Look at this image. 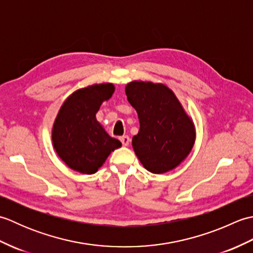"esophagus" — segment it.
Segmentation results:
<instances>
[{
  "label": "esophagus",
  "mask_w": 253,
  "mask_h": 253,
  "mask_svg": "<svg viewBox=\"0 0 253 253\" xmlns=\"http://www.w3.org/2000/svg\"><path fill=\"white\" fill-rule=\"evenodd\" d=\"M120 140L122 141V143H123V146H125V147H127L128 144H129V142H130V138L128 137V136H123V137H121L120 138Z\"/></svg>",
  "instance_id": "obj_1"
}]
</instances>
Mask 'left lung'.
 Returning <instances> with one entry per match:
<instances>
[{
	"instance_id": "8db88e82",
	"label": "left lung",
	"mask_w": 253,
	"mask_h": 253,
	"mask_svg": "<svg viewBox=\"0 0 253 253\" xmlns=\"http://www.w3.org/2000/svg\"><path fill=\"white\" fill-rule=\"evenodd\" d=\"M125 92L140 123L132 148L143 168L154 174L177 168L196 140L195 124L179 100L168 85L151 82L135 80Z\"/></svg>"
}]
</instances>
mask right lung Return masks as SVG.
I'll list each match as a JSON object with an SVG mask.
<instances>
[{
    "mask_svg": "<svg viewBox=\"0 0 253 253\" xmlns=\"http://www.w3.org/2000/svg\"><path fill=\"white\" fill-rule=\"evenodd\" d=\"M115 91L113 84L88 85L73 92L58 111L52 128V142L64 163L83 174H94L120 140L110 137L96 121L101 104Z\"/></svg>",
    "mask_w": 253,
    "mask_h": 253,
    "instance_id": "right-lung-1",
    "label": "right lung"
}]
</instances>
